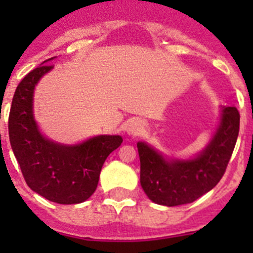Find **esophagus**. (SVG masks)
I'll return each mask as SVG.
<instances>
[{
	"mask_svg": "<svg viewBox=\"0 0 253 253\" xmlns=\"http://www.w3.org/2000/svg\"><path fill=\"white\" fill-rule=\"evenodd\" d=\"M142 123L138 122V120H130V122L128 123V125H126V133H128L129 135H131V137L138 135V134L142 131Z\"/></svg>",
	"mask_w": 253,
	"mask_h": 253,
	"instance_id": "esophagus-1",
	"label": "esophagus"
}]
</instances>
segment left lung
<instances>
[{
    "instance_id": "left-lung-1",
    "label": "left lung",
    "mask_w": 253,
    "mask_h": 253,
    "mask_svg": "<svg viewBox=\"0 0 253 253\" xmlns=\"http://www.w3.org/2000/svg\"><path fill=\"white\" fill-rule=\"evenodd\" d=\"M240 131V113L223 107L220 124L207 148L191 160H166L138 142L140 185L152 202L166 207L189 204L207 194L224 175Z\"/></svg>"
}]
</instances>
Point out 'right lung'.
<instances>
[{
	"label": "right lung",
	"mask_w": 253,
	"mask_h": 253,
	"mask_svg": "<svg viewBox=\"0 0 253 253\" xmlns=\"http://www.w3.org/2000/svg\"><path fill=\"white\" fill-rule=\"evenodd\" d=\"M44 60L22 78L8 116L11 148L33 191L58 204L84 203L95 193L107 156L123 143L120 135H97L63 146L42 135L33 114L35 84L53 66Z\"/></svg>",
	"instance_id": "right-lung-1"
}]
</instances>
